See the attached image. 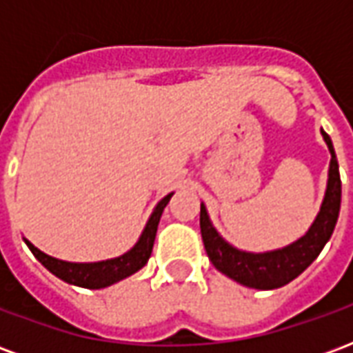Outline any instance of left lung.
<instances>
[{
    "label": "left lung",
    "instance_id": "obj_1",
    "mask_svg": "<svg viewBox=\"0 0 353 353\" xmlns=\"http://www.w3.org/2000/svg\"><path fill=\"white\" fill-rule=\"evenodd\" d=\"M327 147L331 151V164H329V181L321 210L310 230L299 238L295 244L288 245L283 250L268 253H245L229 245L223 240L217 230L212 227L208 219L206 208L200 206V232L206 253L214 266L245 288L253 289H278L291 280H295L299 274H303L314 263L319 252L323 250L327 240L331 238L341 212V174L339 162L334 154L331 138L321 130Z\"/></svg>",
    "mask_w": 353,
    "mask_h": 353
}]
</instances>
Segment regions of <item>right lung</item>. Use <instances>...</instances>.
I'll use <instances>...</instances> for the list:
<instances>
[{"mask_svg":"<svg viewBox=\"0 0 353 353\" xmlns=\"http://www.w3.org/2000/svg\"><path fill=\"white\" fill-rule=\"evenodd\" d=\"M174 194V192H172ZM172 194L164 196V199L157 204L154 208L151 219L147 221V227L143 230V234L138 240V244L132 248L130 252L124 253L117 259L101 261V263H65V261H58L54 257H49L43 252H39L34 244H30L26 240L28 248L32 250L35 255V259L39 261L47 270L58 276L60 280L73 283V285H79V288L87 289H101L108 288L115 281L123 280L130 274L138 272L141 266H145V263L151 257L153 252L154 236H157V229H159V221H161V215L164 212V208L172 199Z\"/></svg>","mask_w":353,"mask_h":353,"instance_id":"1","label":"right lung"}]
</instances>
